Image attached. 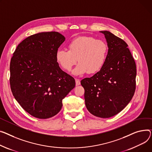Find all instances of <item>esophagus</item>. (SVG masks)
<instances>
[{"label":"esophagus","mask_w":152,"mask_h":152,"mask_svg":"<svg viewBox=\"0 0 152 152\" xmlns=\"http://www.w3.org/2000/svg\"><path fill=\"white\" fill-rule=\"evenodd\" d=\"M76 80V86H79L80 84V81L79 79H75Z\"/></svg>","instance_id":"obj_1"}]
</instances>
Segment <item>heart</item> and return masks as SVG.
Instances as JSON below:
<instances>
[{"mask_svg":"<svg viewBox=\"0 0 152 152\" xmlns=\"http://www.w3.org/2000/svg\"><path fill=\"white\" fill-rule=\"evenodd\" d=\"M69 50L58 49L56 54L58 64L69 72L77 62L73 74L80 75L88 72L94 74L104 66L108 54L107 45L103 40L92 37H79L75 38L68 45Z\"/></svg>","mask_w":152,"mask_h":152,"instance_id":"obj_1","label":"heart"}]
</instances>
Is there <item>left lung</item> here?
<instances>
[{
    "label": "left lung",
    "mask_w": 152,
    "mask_h": 152,
    "mask_svg": "<svg viewBox=\"0 0 152 152\" xmlns=\"http://www.w3.org/2000/svg\"><path fill=\"white\" fill-rule=\"evenodd\" d=\"M108 46L106 61L92 77L83 79L84 99L89 112L109 118L122 111L132 99L136 89V66L128 45L111 32L101 31Z\"/></svg>",
    "instance_id": "left-lung-1"
}]
</instances>
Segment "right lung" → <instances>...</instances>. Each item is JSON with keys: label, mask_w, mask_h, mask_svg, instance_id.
Instances as JSON below:
<instances>
[{"label": "right lung", "mask_w": 152, "mask_h": 152, "mask_svg": "<svg viewBox=\"0 0 152 152\" xmlns=\"http://www.w3.org/2000/svg\"><path fill=\"white\" fill-rule=\"evenodd\" d=\"M65 40L57 32H40L17 46L10 65L12 94L21 106L41 119L59 113L62 99L75 87V79L59 67L56 54Z\"/></svg>", "instance_id": "1"}]
</instances>
